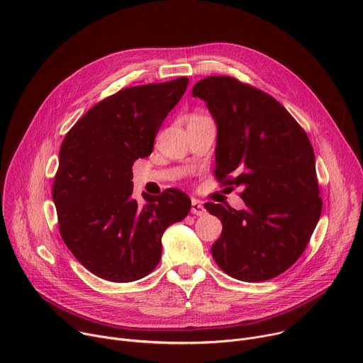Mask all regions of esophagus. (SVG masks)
Wrapping results in <instances>:
<instances>
[{
    "mask_svg": "<svg viewBox=\"0 0 363 363\" xmlns=\"http://www.w3.org/2000/svg\"><path fill=\"white\" fill-rule=\"evenodd\" d=\"M191 213L194 216H205L206 210H205V206L202 205V202H199L198 199H192L191 201Z\"/></svg>",
    "mask_w": 363,
    "mask_h": 363,
    "instance_id": "esophagus-1",
    "label": "esophagus"
}]
</instances>
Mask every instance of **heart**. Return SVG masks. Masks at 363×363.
<instances>
[{"label": "heart", "instance_id": "1", "mask_svg": "<svg viewBox=\"0 0 363 363\" xmlns=\"http://www.w3.org/2000/svg\"><path fill=\"white\" fill-rule=\"evenodd\" d=\"M196 118H198V116H196ZM194 119H195V118H194Z\"/></svg>", "mask_w": 363, "mask_h": 363}]
</instances>
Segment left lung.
<instances>
[{"label":"left lung","mask_w":363,"mask_h":363,"mask_svg":"<svg viewBox=\"0 0 363 363\" xmlns=\"http://www.w3.org/2000/svg\"><path fill=\"white\" fill-rule=\"evenodd\" d=\"M217 122L214 174L241 186L244 210L206 202L223 233L211 252L218 267L242 281H264L303 254L322 213L315 152L304 129L270 94L230 76L192 87Z\"/></svg>","instance_id":"8db88e82"}]
</instances>
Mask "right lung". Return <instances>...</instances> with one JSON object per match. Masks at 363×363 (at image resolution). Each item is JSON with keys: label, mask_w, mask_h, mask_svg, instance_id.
<instances>
[{"label": "right lung", "mask_w": 363, "mask_h": 363, "mask_svg": "<svg viewBox=\"0 0 363 363\" xmlns=\"http://www.w3.org/2000/svg\"><path fill=\"white\" fill-rule=\"evenodd\" d=\"M188 77L119 90L90 108L67 132L53 184L59 230L89 272L128 283L158 266L162 234L182 221L189 196L177 189L132 198L133 162L150 155L155 136L186 90Z\"/></svg>", "instance_id": "1"}]
</instances>
